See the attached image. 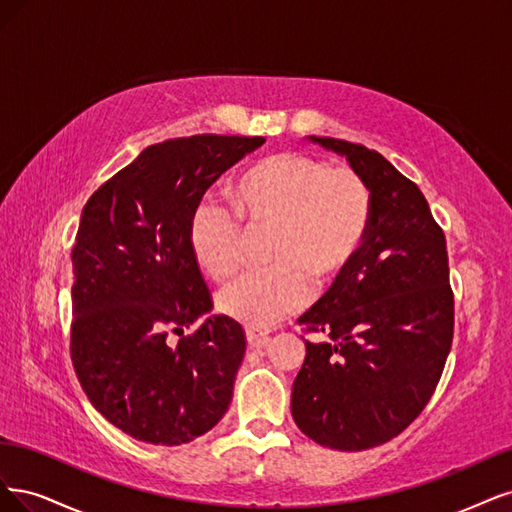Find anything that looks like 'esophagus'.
I'll return each mask as SVG.
<instances>
[{"label":"esophagus","mask_w":512,"mask_h":512,"mask_svg":"<svg viewBox=\"0 0 512 512\" xmlns=\"http://www.w3.org/2000/svg\"><path fill=\"white\" fill-rule=\"evenodd\" d=\"M246 342L255 346V349H263L268 344V334L255 327H246Z\"/></svg>","instance_id":"esophagus-1"}]
</instances>
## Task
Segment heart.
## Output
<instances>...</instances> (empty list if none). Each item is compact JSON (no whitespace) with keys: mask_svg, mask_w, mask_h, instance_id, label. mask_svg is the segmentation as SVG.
<instances>
[{"mask_svg":"<svg viewBox=\"0 0 512 512\" xmlns=\"http://www.w3.org/2000/svg\"><path fill=\"white\" fill-rule=\"evenodd\" d=\"M232 212L200 204L189 221V249L212 280L232 278L240 268L242 228L268 232L270 268L240 276L219 293V308L257 329L300 310L312 291L349 270L366 242L372 195L349 166L325 168L302 153H276L246 168L229 193ZM237 219L234 220L233 217Z\"/></svg>","mask_w":512,"mask_h":512,"instance_id":"b5f03b06","label":"heart"}]
</instances>
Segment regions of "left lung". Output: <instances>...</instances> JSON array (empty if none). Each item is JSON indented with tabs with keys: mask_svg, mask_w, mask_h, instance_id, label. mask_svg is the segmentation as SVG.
<instances>
[{
	"mask_svg": "<svg viewBox=\"0 0 512 512\" xmlns=\"http://www.w3.org/2000/svg\"><path fill=\"white\" fill-rule=\"evenodd\" d=\"M346 157L372 195L359 255L300 317L306 340L291 415L321 447L364 451L404 432L436 391L455 304L447 240L421 189L370 148L315 138Z\"/></svg>",
	"mask_w": 512,
	"mask_h": 512,
	"instance_id": "8db88e82",
	"label": "left lung"
}]
</instances>
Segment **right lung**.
Returning a JSON list of instances; mask_svg holds the SVG:
<instances>
[{"label": "right lung", "instance_id": "obj_1", "mask_svg": "<svg viewBox=\"0 0 512 512\" xmlns=\"http://www.w3.org/2000/svg\"><path fill=\"white\" fill-rule=\"evenodd\" d=\"M261 136L200 134L144 148L82 208L72 249L70 355L97 412L131 438L178 447L210 432L232 402L246 338L212 315L189 249V221Z\"/></svg>", "mask_w": 512, "mask_h": 512}]
</instances>
